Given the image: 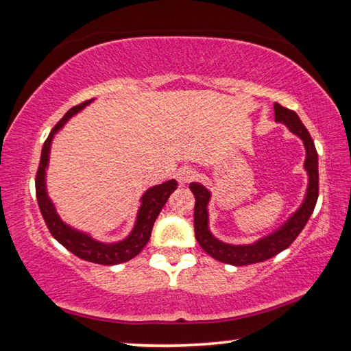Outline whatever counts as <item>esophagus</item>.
<instances>
[{"label": "esophagus", "mask_w": 351, "mask_h": 351, "mask_svg": "<svg viewBox=\"0 0 351 351\" xmlns=\"http://www.w3.org/2000/svg\"><path fill=\"white\" fill-rule=\"evenodd\" d=\"M196 176H197L196 171H194L193 168H188V166H185V168H180L179 172H177V180H179L180 185H186V183L191 182Z\"/></svg>", "instance_id": "34e87169"}]
</instances>
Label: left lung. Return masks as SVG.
<instances>
[{"label": "left lung", "mask_w": 351, "mask_h": 351, "mask_svg": "<svg viewBox=\"0 0 351 351\" xmlns=\"http://www.w3.org/2000/svg\"><path fill=\"white\" fill-rule=\"evenodd\" d=\"M274 121L284 123L290 132L303 141L306 150L304 169L307 172V190L303 204L276 230L250 245H232L217 239L208 228V202L212 199V193L202 183H190V190L196 199V204H194V235H196L197 243L208 256L223 263L235 267L251 265V263L268 261L281 251L287 250L300 235V232L304 229L307 219L311 218L315 208L317 197H319V155H317L314 141H312L309 132L306 130L298 114L289 108L274 104Z\"/></svg>", "instance_id": "8db88e82"}]
</instances>
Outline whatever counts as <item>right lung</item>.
Instances as JSON below:
<instances>
[{"label":"right lung","instance_id":"add662e5","mask_svg":"<svg viewBox=\"0 0 351 351\" xmlns=\"http://www.w3.org/2000/svg\"><path fill=\"white\" fill-rule=\"evenodd\" d=\"M93 101L94 99H90L86 100L82 105L70 108L66 114H64L62 119L59 121L55 128L50 132V134H48L47 141L44 143V147H42L40 163L36 176V196L48 230L51 232V235L55 237L64 247H67L72 254L83 258V261L100 263V265H117V263L128 262L130 258L136 257L139 252L143 251V247L147 245L150 234H152L155 219H157L161 208L165 207L168 197L174 193V190H177V180L171 179L168 182H163L160 183V185L150 186L149 190H145L141 199H139V201H141V206L138 208L136 221H134L133 229L123 240L112 241V243H105V241L95 240L93 235L88 234V232L75 229L72 226H69L66 221H62L61 217H59V213L56 212L55 204H53L47 191V168L48 161H50L51 143L55 134L66 125V122L70 117L78 114L80 111L84 110V108L89 104H93Z\"/></svg>","mask_w":351,"mask_h":351}]
</instances>
